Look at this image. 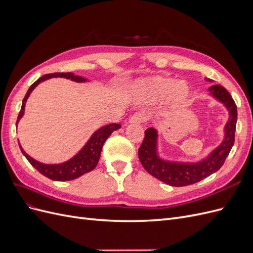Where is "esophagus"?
Segmentation results:
<instances>
[{
	"label": "esophagus",
	"mask_w": 253,
	"mask_h": 253,
	"mask_svg": "<svg viewBox=\"0 0 253 253\" xmlns=\"http://www.w3.org/2000/svg\"><path fill=\"white\" fill-rule=\"evenodd\" d=\"M145 120H147V117H145L144 114L136 113L131 117V119H129V122H131V124H143Z\"/></svg>",
	"instance_id": "esophagus-1"
}]
</instances>
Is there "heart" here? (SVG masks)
<instances>
[{"instance_id":"heart-1","label":"heart","mask_w":253,"mask_h":253,"mask_svg":"<svg viewBox=\"0 0 253 253\" xmlns=\"http://www.w3.org/2000/svg\"><path fill=\"white\" fill-rule=\"evenodd\" d=\"M132 90L137 97L149 102L165 99L173 109L182 108L191 97V87L186 81H176L165 76H152L137 80L133 83Z\"/></svg>"}]
</instances>
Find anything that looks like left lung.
I'll return each mask as SVG.
<instances>
[{
    "label": "left lung",
    "mask_w": 253,
    "mask_h": 253,
    "mask_svg": "<svg viewBox=\"0 0 253 253\" xmlns=\"http://www.w3.org/2000/svg\"><path fill=\"white\" fill-rule=\"evenodd\" d=\"M207 81L212 82L207 78ZM210 95L223 103L229 112L225 126L224 140L205 159L198 163H173L160 158L157 154V131L149 127L144 132V139L138 150V157L147 172L169 186L183 187L201 181L218 171L230 153L235 137L237 109L229 91L215 84L209 87Z\"/></svg>",
    "instance_id": "obj_1"
}]
</instances>
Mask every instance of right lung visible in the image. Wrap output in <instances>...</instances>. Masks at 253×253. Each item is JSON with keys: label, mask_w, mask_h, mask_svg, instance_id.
Listing matches in <instances>:
<instances>
[{"label": "right lung", "mask_w": 253, "mask_h": 253, "mask_svg": "<svg viewBox=\"0 0 253 253\" xmlns=\"http://www.w3.org/2000/svg\"><path fill=\"white\" fill-rule=\"evenodd\" d=\"M52 77H61V78H66V79H71L76 82H85L86 79L80 77V76H75L73 73H53V74H47L44 75L42 77L38 79L35 83L32 84L27 90V93L23 99L22 102V108L19 113V116L17 119V124L19 120L22 118L23 115H24V110H25V103L27 101V98L29 95L32 94V91L34 88L42 81H45L47 79H50ZM121 126L119 124H111L108 126H104L100 127L99 129L91 135L89 140L85 143V145L76 154L73 158H71L67 162L63 164H59V165H45L42 163L37 162L34 158L27 155L25 151H23L21 144L20 149L23 153L28 162L30 163L36 170L39 171L42 175L46 176L49 179L52 180H58V181H66V180H73L80 177L81 175L90 172L91 170H94L98 162L99 158H100L101 154V150L103 147V143L105 140L109 138L110 135L116 131V129L120 128Z\"/></svg>", "instance_id": "1"}]
</instances>
